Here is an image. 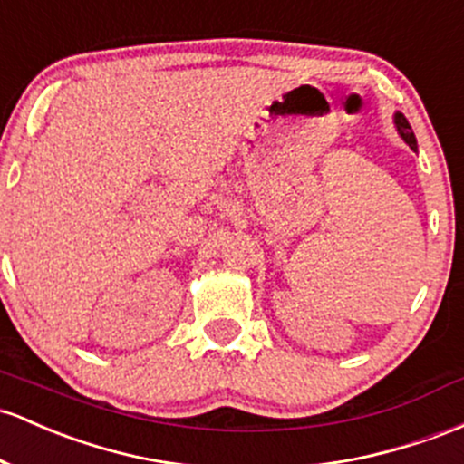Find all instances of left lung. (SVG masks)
I'll use <instances>...</instances> for the list:
<instances>
[{
  "mask_svg": "<svg viewBox=\"0 0 464 464\" xmlns=\"http://www.w3.org/2000/svg\"><path fill=\"white\" fill-rule=\"evenodd\" d=\"M394 125H396V131H399L401 139H403L407 145H410L411 150L416 151V136H414V131H411L410 123H407V119L403 114H401V111H396V114H394Z\"/></svg>",
  "mask_w": 464,
  "mask_h": 464,
  "instance_id": "8db88e82",
  "label": "left lung"
}]
</instances>
